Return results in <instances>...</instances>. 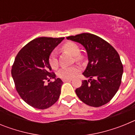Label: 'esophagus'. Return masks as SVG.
Masks as SVG:
<instances>
[{"label":"esophagus","instance_id":"1","mask_svg":"<svg viewBox=\"0 0 135 135\" xmlns=\"http://www.w3.org/2000/svg\"><path fill=\"white\" fill-rule=\"evenodd\" d=\"M70 81H71V79H64V80H63V82H70Z\"/></svg>","mask_w":135,"mask_h":135}]
</instances>
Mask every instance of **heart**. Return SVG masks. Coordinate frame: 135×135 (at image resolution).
Here are the masks:
<instances>
[{"instance_id": "heart-1", "label": "heart", "mask_w": 135, "mask_h": 135, "mask_svg": "<svg viewBox=\"0 0 135 135\" xmlns=\"http://www.w3.org/2000/svg\"><path fill=\"white\" fill-rule=\"evenodd\" d=\"M62 49L67 53H70L71 55L74 57V60L76 62H81L83 59V57L80 55V50L79 46L73 42H67L63 45ZM49 63L50 66L54 70L58 68V60L55 53H52L49 56ZM80 69L78 66H71L68 68H63L60 69L57 73V75L62 79H71L74 78L77 73H78Z\"/></svg>"}]
</instances>
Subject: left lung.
Instances as JSON below:
<instances>
[{"label":"left lung","mask_w":135,"mask_h":135,"mask_svg":"<svg viewBox=\"0 0 135 135\" xmlns=\"http://www.w3.org/2000/svg\"><path fill=\"white\" fill-rule=\"evenodd\" d=\"M66 38L83 45L88 55L89 64L82 74L89 80H82L81 86L76 89L78 98L96 108L108 103L118 90L123 74L118 52L95 34L82 33Z\"/></svg>","instance_id":"8db88e82"}]
</instances>
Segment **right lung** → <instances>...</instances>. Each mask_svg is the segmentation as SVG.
Masks as SVG:
<instances>
[{
	"label": "right lung",
	"mask_w": 135,
	"mask_h": 135,
	"mask_svg": "<svg viewBox=\"0 0 135 135\" xmlns=\"http://www.w3.org/2000/svg\"><path fill=\"white\" fill-rule=\"evenodd\" d=\"M64 38L40 37L20 51L12 66L11 75L16 90L26 103L39 109L49 108L59 99L63 82L51 72L49 59ZM54 79L47 85L46 80Z\"/></svg>",
	"instance_id": "right-lung-1"
}]
</instances>
